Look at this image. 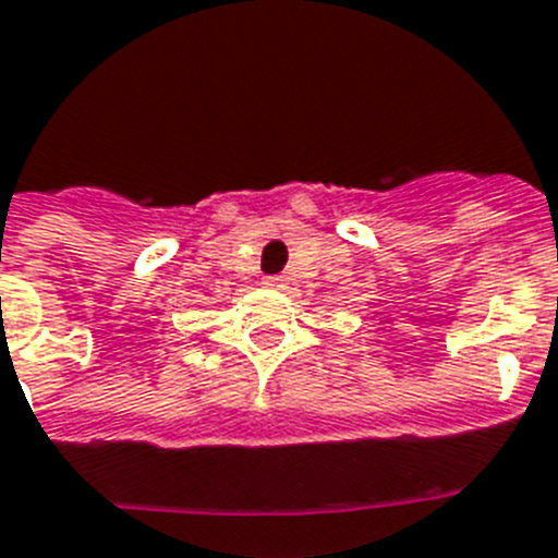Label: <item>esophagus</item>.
Returning <instances> with one entry per match:
<instances>
[{"label": "esophagus", "instance_id": "1", "mask_svg": "<svg viewBox=\"0 0 558 558\" xmlns=\"http://www.w3.org/2000/svg\"><path fill=\"white\" fill-rule=\"evenodd\" d=\"M283 283H287V280L280 278V275H275V278H266L264 280V287H269V289H280V287H283Z\"/></svg>", "mask_w": 558, "mask_h": 558}]
</instances>
